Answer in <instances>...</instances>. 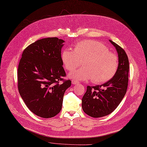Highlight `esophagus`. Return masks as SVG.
Masks as SVG:
<instances>
[{
    "instance_id": "obj_1",
    "label": "esophagus",
    "mask_w": 147,
    "mask_h": 147,
    "mask_svg": "<svg viewBox=\"0 0 147 147\" xmlns=\"http://www.w3.org/2000/svg\"><path fill=\"white\" fill-rule=\"evenodd\" d=\"M71 83H72V84H78L79 82V81H78L77 80L73 79V80H72Z\"/></svg>"
}]
</instances>
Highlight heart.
I'll return each instance as SVG.
<instances>
[{
    "label": "heart",
    "instance_id": "1",
    "mask_svg": "<svg viewBox=\"0 0 147 147\" xmlns=\"http://www.w3.org/2000/svg\"><path fill=\"white\" fill-rule=\"evenodd\" d=\"M61 59L66 69L72 71L81 65L83 67L69 74V77L79 80L92 79L95 84L110 80L116 73L119 66L117 56L101 42L93 40L79 42L73 51L64 49Z\"/></svg>",
    "mask_w": 147,
    "mask_h": 147
}]
</instances>
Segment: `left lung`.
Here are the masks:
<instances>
[{"instance_id":"8db88e82","label":"left lung","mask_w":147,"mask_h":147,"mask_svg":"<svg viewBox=\"0 0 147 147\" xmlns=\"http://www.w3.org/2000/svg\"><path fill=\"white\" fill-rule=\"evenodd\" d=\"M118 53L119 66L116 73L109 81L95 86H87L83 95L82 109L92 117L105 116L111 113L125 96L128 85L129 63L125 50L109 40Z\"/></svg>"}]
</instances>
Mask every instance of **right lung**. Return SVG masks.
<instances>
[{
	"label": "right lung",
	"mask_w": 147,
	"mask_h": 147,
	"mask_svg": "<svg viewBox=\"0 0 147 147\" xmlns=\"http://www.w3.org/2000/svg\"><path fill=\"white\" fill-rule=\"evenodd\" d=\"M64 42L57 37L38 40L24 50L19 63L20 94L28 109L40 117L51 118L60 112L65 92L71 86V81L63 78Z\"/></svg>",
	"instance_id": "1"
}]
</instances>
